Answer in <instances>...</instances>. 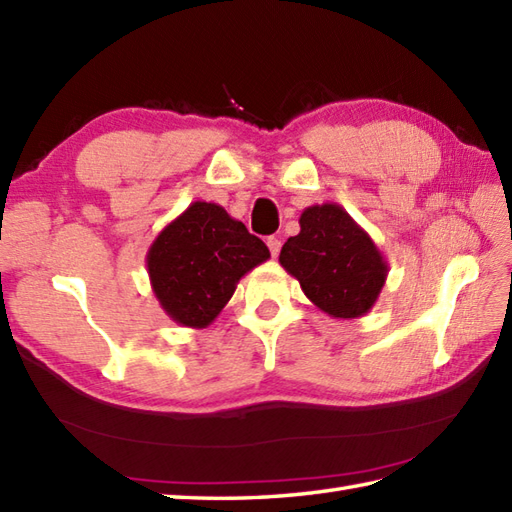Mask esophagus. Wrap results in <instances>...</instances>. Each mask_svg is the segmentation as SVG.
Segmentation results:
<instances>
[{"instance_id":"34e87169","label":"esophagus","mask_w":512,"mask_h":512,"mask_svg":"<svg viewBox=\"0 0 512 512\" xmlns=\"http://www.w3.org/2000/svg\"><path fill=\"white\" fill-rule=\"evenodd\" d=\"M266 244H268V248H270V255L277 257L279 250H281V239L275 237V235H270V237L266 239Z\"/></svg>"}]
</instances>
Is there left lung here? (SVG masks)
I'll return each mask as SVG.
<instances>
[{
    "mask_svg": "<svg viewBox=\"0 0 512 512\" xmlns=\"http://www.w3.org/2000/svg\"><path fill=\"white\" fill-rule=\"evenodd\" d=\"M299 226V235L281 248L279 264L306 297L334 319H358L372 310L389 266L365 228L334 202L308 206Z\"/></svg>",
    "mask_w": 512,
    "mask_h": 512,
    "instance_id": "1",
    "label": "left lung"
}]
</instances>
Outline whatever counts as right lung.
<instances>
[{
	"mask_svg": "<svg viewBox=\"0 0 512 512\" xmlns=\"http://www.w3.org/2000/svg\"><path fill=\"white\" fill-rule=\"evenodd\" d=\"M270 257L262 239L215 202H191L147 250L151 290L169 319L206 328L246 273Z\"/></svg>",
	"mask_w": 512,
	"mask_h": 512,
	"instance_id": "1",
	"label": "right lung"
}]
</instances>
